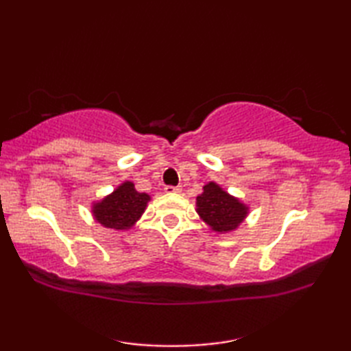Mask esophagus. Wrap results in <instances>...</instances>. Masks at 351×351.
Returning <instances> with one entry per match:
<instances>
[{"instance_id": "esophagus-1", "label": "esophagus", "mask_w": 351, "mask_h": 351, "mask_svg": "<svg viewBox=\"0 0 351 351\" xmlns=\"http://www.w3.org/2000/svg\"><path fill=\"white\" fill-rule=\"evenodd\" d=\"M164 191L169 193V195H173V193H181L182 189L175 187V185H166V187H164Z\"/></svg>"}]
</instances>
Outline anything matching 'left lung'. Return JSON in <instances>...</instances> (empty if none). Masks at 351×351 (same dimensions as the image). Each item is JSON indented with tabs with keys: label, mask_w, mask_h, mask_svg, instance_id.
I'll return each instance as SVG.
<instances>
[{
	"label": "left lung",
	"mask_w": 351,
	"mask_h": 351,
	"mask_svg": "<svg viewBox=\"0 0 351 351\" xmlns=\"http://www.w3.org/2000/svg\"><path fill=\"white\" fill-rule=\"evenodd\" d=\"M196 200L199 215L215 232L234 230L247 215V206L229 196L215 182L206 184L204 193Z\"/></svg>",
	"instance_id": "obj_1"
}]
</instances>
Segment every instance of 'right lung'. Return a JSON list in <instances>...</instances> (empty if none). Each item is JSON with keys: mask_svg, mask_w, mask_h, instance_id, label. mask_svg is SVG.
Segmentation results:
<instances>
[{"mask_svg": "<svg viewBox=\"0 0 351 351\" xmlns=\"http://www.w3.org/2000/svg\"><path fill=\"white\" fill-rule=\"evenodd\" d=\"M149 199L146 193H138L132 182H123L113 195L95 204L93 214L102 226L130 229L143 214Z\"/></svg>", "mask_w": 351, "mask_h": 351, "instance_id": "right-lung-1", "label": "right lung"}]
</instances>
